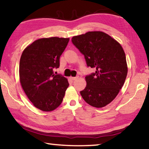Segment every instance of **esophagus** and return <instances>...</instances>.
Wrapping results in <instances>:
<instances>
[{
  "instance_id": "esophagus-1",
  "label": "esophagus",
  "mask_w": 149,
  "mask_h": 149,
  "mask_svg": "<svg viewBox=\"0 0 149 149\" xmlns=\"http://www.w3.org/2000/svg\"><path fill=\"white\" fill-rule=\"evenodd\" d=\"M78 78V77H70V79H72V80H75V79H77Z\"/></svg>"
}]
</instances>
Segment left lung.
I'll list each match as a JSON object with an SVG mask.
<instances>
[{
    "label": "left lung",
    "instance_id": "left-lung-1",
    "mask_svg": "<svg viewBox=\"0 0 149 149\" xmlns=\"http://www.w3.org/2000/svg\"><path fill=\"white\" fill-rule=\"evenodd\" d=\"M88 67L96 72L86 76L87 85L80 92L83 99L96 108L110 103L124 85L128 69L126 55L120 44L101 31H90L73 37Z\"/></svg>",
    "mask_w": 149,
    "mask_h": 149
}]
</instances>
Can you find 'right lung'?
<instances>
[{"label": "right lung", "instance_id": "right-lung-1", "mask_svg": "<svg viewBox=\"0 0 149 149\" xmlns=\"http://www.w3.org/2000/svg\"><path fill=\"white\" fill-rule=\"evenodd\" d=\"M69 41V38L55 37L37 39L21 55V86L33 105L42 111L49 112L58 107L69 86L65 77L53 73L59 67L60 56Z\"/></svg>", "mask_w": 149, "mask_h": 149}]
</instances>
